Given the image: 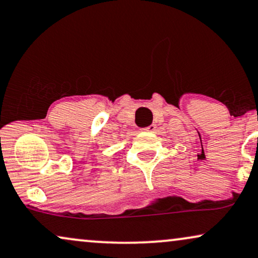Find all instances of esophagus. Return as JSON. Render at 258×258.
<instances>
[{
  "label": "esophagus",
  "mask_w": 258,
  "mask_h": 258,
  "mask_svg": "<svg viewBox=\"0 0 258 258\" xmlns=\"http://www.w3.org/2000/svg\"><path fill=\"white\" fill-rule=\"evenodd\" d=\"M140 131H143V132H154V131H156V125H150L147 127H144V128H140Z\"/></svg>",
  "instance_id": "esophagus-1"
}]
</instances>
